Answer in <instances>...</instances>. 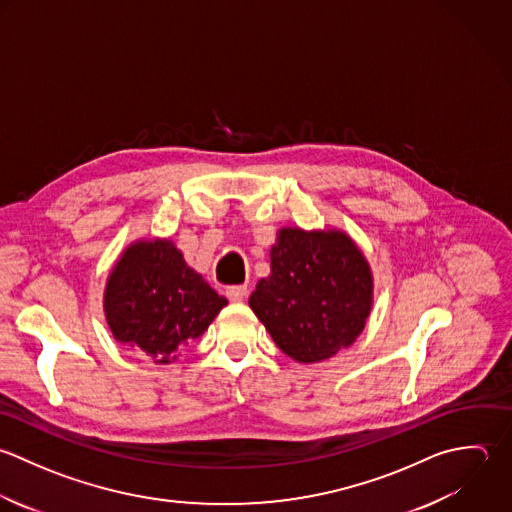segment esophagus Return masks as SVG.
<instances>
[{
  "instance_id": "1",
  "label": "esophagus",
  "mask_w": 512,
  "mask_h": 512,
  "mask_svg": "<svg viewBox=\"0 0 512 512\" xmlns=\"http://www.w3.org/2000/svg\"><path fill=\"white\" fill-rule=\"evenodd\" d=\"M225 295H227L229 301L239 303V301H243V299L247 297V285H233V287H227Z\"/></svg>"
}]
</instances>
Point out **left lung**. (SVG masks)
I'll return each mask as SVG.
<instances>
[{"label": "left lung", "instance_id": "1", "mask_svg": "<svg viewBox=\"0 0 512 512\" xmlns=\"http://www.w3.org/2000/svg\"><path fill=\"white\" fill-rule=\"evenodd\" d=\"M373 303L369 263L341 231L281 229L271 275L249 305L277 347L299 363H317L349 347Z\"/></svg>", "mask_w": 512, "mask_h": 512}]
</instances>
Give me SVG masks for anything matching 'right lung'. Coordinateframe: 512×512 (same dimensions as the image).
<instances>
[{
	"instance_id": "1",
	"label": "right lung",
	"mask_w": 512,
	"mask_h": 512,
	"mask_svg": "<svg viewBox=\"0 0 512 512\" xmlns=\"http://www.w3.org/2000/svg\"><path fill=\"white\" fill-rule=\"evenodd\" d=\"M225 305L171 241L131 245L113 267L103 299L113 337L155 363L175 361Z\"/></svg>"
}]
</instances>
